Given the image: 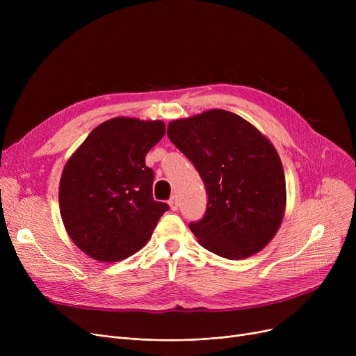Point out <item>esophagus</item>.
Listing matches in <instances>:
<instances>
[{
  "label": "esophagus",
  "mask_w": 356,
  "mask_h": 356,
  "mask_svg": "<svg viewBox=\"0 0 356 356\" xmlns=\"http://www.w3.org/2000/svg\"><path fill=\"white\" fill-rule=\"evenodd\" d=\"M168 204H170L172 211H177L179 209V202H177V197L173 196L170 200H168Z\"/></svg>",
  "instance_id": "obj_1"
}]
</instances>
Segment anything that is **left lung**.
Wrapping results in <instances>:
<instances>
[{"label":"left lung","instance_id":"left-lung-1","mask_svg":"<svg viewBox=\"0 0 356 356\" xmlns=\"http://www.w3.org/2000/svg\"><path fill=\"white\" fill-rule=\"evenodd\" d=\"M167 136L193 163L208 193L203 218L189 223L199 244L229 259L263 250L286 208L284 170L273 144L223 109L172 121Z\"/></svg>","mask_w":356,"mask_h":356}]
</instances>
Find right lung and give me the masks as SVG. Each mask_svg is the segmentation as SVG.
I'll return each mask as SVG.
<instances>
[{
    "label": "right lung",
    "instance_id": "right-lung-1",
    "mask_svg": "<svg viewBox=\"0 0 356 356\" xmlns=\"http://www.w3.org/2000/svg\"><path fill=\"white\" fill-rule=\"evenodd\" d=\"M161 121L112 118L66 163L60 215L72 241L93 259L115 263L141 250L168 204L153 197L145 156L164 136Z\"/></svg>",
    "mask_w": 356,
    "mask_h": 356
}]
</instances>
